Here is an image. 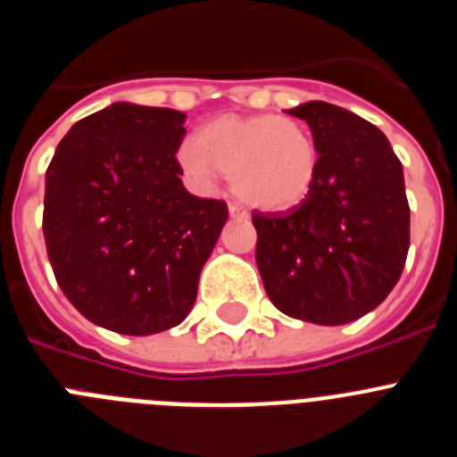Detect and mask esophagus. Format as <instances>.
<instances>
[{
	"label": "esophagus",
	"mask_w": 457,
	"mask_h": 457,
	"mask_svg": "<svg viewBox=\"0 0 457 457\" xmlns=\"http://www.w3.org/2000/svg\"><path fill=\"white\" fill-rule=\"evenodd\" d=\"M228 215L236 217V220H249V212L242 205L237 204H228Z\"/></svg>",
	"instance_id": "obj_1"
}]
</instances>
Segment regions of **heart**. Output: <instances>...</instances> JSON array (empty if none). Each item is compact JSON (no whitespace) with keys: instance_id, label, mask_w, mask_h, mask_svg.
<instances>
[{"instance_id":"b5f03b06","label":"heart","mask_w":457,"mask_h":457,"mask_svg":"<svg viewBox=\"0 0 457 457\" xmlns=\"http://www.w3.org/2000/svg\"><path fill=\"white\" fill-rule=\"evenodd\" d=\"M179 164L199 187L228 171L233 192L263 210H288L306 199L318 173L316 141L300 120L274 114L221 116L185 139Z\"/></svg>"}]
</instances>
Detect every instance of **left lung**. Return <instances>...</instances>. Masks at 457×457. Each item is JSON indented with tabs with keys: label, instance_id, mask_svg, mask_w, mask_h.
Instances as JSON below:
<instances>
[{
	"label": "left lung",
	"instance_id": "obj_1",
	"mask_svg": "<svg viewBox=\"0 0 457 457\" xmlns=\"http://www.w3.org/2000/svg\"><path fill=\"white\" fill-rule=\"evenodd\" d=\"M316 141L313 187L288 212H253L256 265L281 313L345 325L385 302L405 268L410 205L385 132L337 104L286 109Z\"/></svg>",
	"mask_w": 457,
	"mask_h": 457
}]
</instances>
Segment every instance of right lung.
Returning a JSON list of instances; mask_svg holds the SVG:
<instances>
[{
  "label": "right lung",
  "mask_w": 457,
  "mask_h": 457,
  "mask_svg": "<svg viewBox=\"0 0 457 457\" xmlns=\"http://www.w3.org/2000/svg\"><path fill=\"white\" fill-rule=\"evenodd\" d=\"M187 114L114 103L72 125L46 173L47 256L87 320L148 337L180 325L228 217L185 189Z\"/></svg>",
  "instance_id": "add662e5"
}]
</instances>
